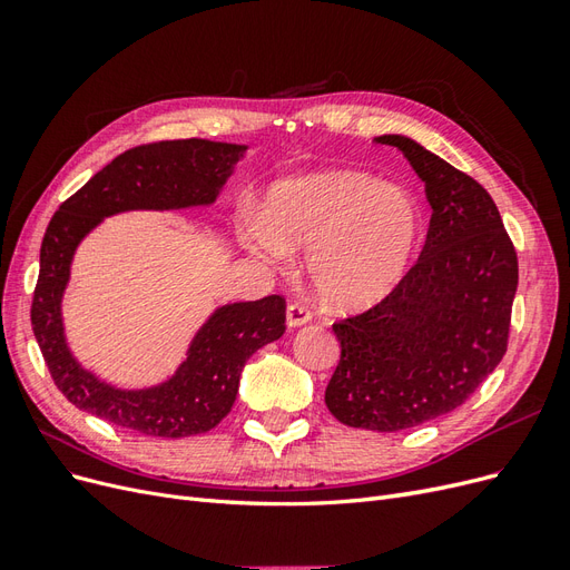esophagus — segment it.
<instances>
[{
    "instance_id": "1",
    "label": "esophagus",
    "mask_w": 570,
    "mask_h": 570,
    "mask_svg": "<svg viewBox=\"0 0 570 570\" xmlns=\"http://www.w3.org/2000/svg\"><path fill=\"white\" fill-rule=\"evenodd\" d=\"M285 321L289 327H299V325H306L308 321H312V312H308L304 304H289L285 312Z\"/></svg>"
}]
</instances>
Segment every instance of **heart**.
Returning <instances> with one entry per match:
<instances>
[{
  "instance_id": "heart-1",
  "label": "heart",
  "mask_w": 570,
  "mask_h": 570,
  "mask_svg": "<svg viewBox=\"0 0 570 570\" xmlns=\"http://www.w3.org/2000/svg\"><path fill=\"white\" fill-rule=\"evenodd\" d=\"M245 237L283 262L306 249V275L335 308H364L402 283L423 239V209L400 185L361 170H321L273 183Z\"/></svg>"
}]
</instances>
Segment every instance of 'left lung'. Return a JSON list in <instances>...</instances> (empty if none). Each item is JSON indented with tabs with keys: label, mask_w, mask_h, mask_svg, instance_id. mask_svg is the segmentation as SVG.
<instances>
[{
	"label": "left lung",
	"mask_w": 570,
	"mask_h": 570,
	"mask_svg": "<svg viewBox=\"0 0 570 570\" xmlns=\"http://www.w3.org/2000/svg\"><path fill=\"white\" fill-rule=\"evenodd\" d=\"M425 183L419 262L368 312L333 325L342 347L325 387L333 416L396 433L459 409L507 352L519 258L488 189L406 135H381Z\"/></svg>",
	"instance_id": "obj_1"
}]
</instances>
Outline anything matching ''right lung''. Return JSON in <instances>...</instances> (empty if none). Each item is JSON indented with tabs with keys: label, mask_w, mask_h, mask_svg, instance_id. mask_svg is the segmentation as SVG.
<instances>
[{
	"label": "right lung",
	"mask_w": 570,
	"mask_h": 570,
	"mask_svg": "<svg viewBox=\"0 0 570 570\" xmlns=\"http://www.w3.org/2000/svg\"><path fill=\"white\" fill-rule=\"evenodd\" d=\"M245 151V145L197 137L132 147L95 174L51 216L40 247L30 321L51 381L68 402L151 438L199 435L228 416L247 358L285 333L281 295L218 306L189 342L176 373L142 390L114 387L78 364L66 344L61 299L78 245L101 220L124 212L209 206Z\"/></svg>",
	"instance_id": "obj_1"
}]
</instances>
